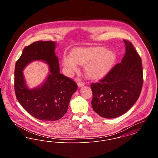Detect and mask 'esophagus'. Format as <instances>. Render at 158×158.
I'll return each instance as SVG.
<instances>
[{
    "label": "esophagus",
    "instance_id": "34e87169",
    "mask_svg": "<svg viewBox=\"0 0 158 158\" xmlns=\"http://www.w3.org/2000/svg\"><path fill=\"white\" fill-rule=\"evenodd\" d=\"M85 85V83L84 82H83V81H78V86H79V87H81V86H84Z\"/></svg>",
    "mask_w": 158,
    "mask_h": 158
}]
</instances>
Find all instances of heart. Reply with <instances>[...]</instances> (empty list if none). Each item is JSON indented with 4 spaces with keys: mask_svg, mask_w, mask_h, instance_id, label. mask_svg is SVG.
<instances>
[{
    "mask_svg": "<svg viewBox=\"0 0 158 158\" xmlns=\"http://www.w3.org/2000/svg\"><path fill=\"white\" fill-rule=\"evenodd\" d=\"M72 57L64 56L63 64L68 73L78 69L77 64L85 65V72L92 79H99L106 75L115 61V55L103 47L76 48L72 52Z\"/></svg>",
    "mask_w": 158,
    "mask_h": 158,
    "instance_id": "obj_1",
    "label": "heart"
}]
</instances>
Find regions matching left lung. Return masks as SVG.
Segmentation results:
<instances>
[{"label":"left lung","mask_w":158,"mask_h":158,"mask_svg":"<svg viewBox=\"0 0 158 158\" xmlns=\"http://www.w3.org/2000/svg\"><path fill=\"white\" fill-rule=\"evenodd\" d=\"M123 41L125 54L122 61L99 82L90 85L92 108L104 118H115L127 113L139 98L142 88L141 58L130 41Z\"/></svg>","instance_id":"left-lung-1"}]
</instances>
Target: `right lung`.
Instances as JSON below:
<instances>
[{
    "mask_svg": "<svg viewBox=\"0 0 158 158\" xmlns=\"http://www.w3.org/2000/svg\"><path fill=\"white\" fill-rule=\"evenodd\" d=\"M55 46V43L50 41H38L26 46L15 69V91L18 102L26 111L44 121L60 119L67 112L70 98L78 88L74 80L60 73ZM35 60L47 62L50 74L41 87L29 90L22 72L28 63Z\"/></svg>",
    "mask_w": 158,
    "mask_h": 158,
    "instance_id": "1",
    "label": "right lung"
}]
</instances>
